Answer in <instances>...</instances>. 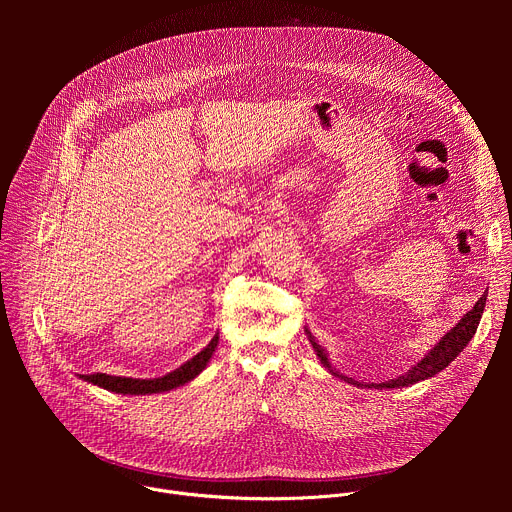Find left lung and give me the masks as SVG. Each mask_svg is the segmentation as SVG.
Returning a JSON list of instances; mask_svg holds the SVG:
<instances>
[{
	"mask_svg": "<svg viewBox=\"0 0 512 512\" xmlns=\"http://www.w3.org/2000/svg\"><path fill=\"white\" fill-rule=\"evenodd\" d=\"M484 306H486V291H484V296L474 304V308H472L468 314H464V318H462L440 342H437V344L415 364V367H411L409 373L399 375L397 379H389V381H385V383L360 385L358 381L340 375V373L332 367V364H330L328 352L316 342V338L312 336V332H310L308 328H306V334H308V340H310V344L314 346V350H316L320 362L324 364V367H326L334 377H338L340 381H346V383L356 385V387H369V389H401V387H411V385H415V383H419V381H425V379L437 375L440 371H444V369L448 367V364L466 348V344L472 340V336L476 334V328H478V324H480Z\"/></svg>",
	"mask_w": 512,
	"mask_h": 512,
	"instance_id": "1",
	"label": "left lung"
}]
</instances>
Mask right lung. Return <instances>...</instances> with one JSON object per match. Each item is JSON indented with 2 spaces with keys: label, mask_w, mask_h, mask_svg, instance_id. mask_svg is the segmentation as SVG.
<instances>
[{
  "label": "right lung",
  "mask_w": 512,
  "mask_h": 512,
  "mask_svg": "<svg viewBox=\"0 0 512 512\" xmlns=\"http://www.w3.org/2000/svg\"><path fill=\"white\" fill-rule=\"evenodd\" d=\"M218 344V332L212 336V340L190 360H186L182 367H178L176 371L158 377V379H131V377H111L105 373H95V375H83L81 379L103 387L111 393H121V395H152V393H164V391H172L176 387L186 385L188 381H192L194 377H198L204 367L208 364L210 356L214 354V348Z\"/></svg>",
  "instance_id": "add662e5"
}]
</instances>
